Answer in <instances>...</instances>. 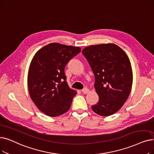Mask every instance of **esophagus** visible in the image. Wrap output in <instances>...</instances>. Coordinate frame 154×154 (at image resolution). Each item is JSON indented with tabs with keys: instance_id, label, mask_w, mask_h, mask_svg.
Returning a JSON list of instances; mask_svg holds the SVG:
<instances>
[{
	"instance_id": "34e87169",
	"label": "esophagus",
	"mask_w": 154,
	"mask_h": 154,
	"mask_svg": "<svg viewBox=\"0 0 154 154\" xmlns=\"http://www.w3.org/2000/svg\"><path fill=\"white\" fill-rule=\"evenodd\" d=\"M89 92V89H88V88H84L82 90V92L83 94H87V93H88Z\"/></svg>"
}]
</instances>
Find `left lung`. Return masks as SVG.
I'll use <instances>...</instances> for the list:
<instances>
[{"mask_svg":"<svg viewBox=\"0 0 154 154\" xmlns=\"http://www.w3.org/2000/svg\"><path fill=\"white\" fill-rule=\"evenodd\" d=\"M95 77L97 104L92 109L97 115L115 114L128 99L132 87L133 72L126 53L112 43L91 45L82 50Z\"/></svg>","mask_w":154,"mask_h":154,"instance_id":"1","label":"left lung"}]
</instances>
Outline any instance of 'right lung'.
Segmentation results:
<instances>
[{"label": "right lung", "mask_w": 154, "mask_h": 154, "mask_svg": "<svg viewBox=\"0 0 154 154\" xmlns=\"http://www.w3.org/2000/svg\"><path fill=\"white\" fill-rule=\"evenodd\" d=\"M81 49L52 43L39 50L33 57L28 75L29 96L39 111L55 117L67 112L77 92L66 82L65 67Z\"/></svg>", "instance_id": "add662e5"}]
</instances>
